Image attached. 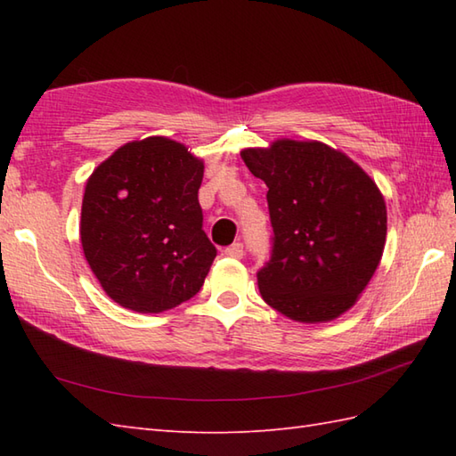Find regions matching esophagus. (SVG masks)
I'll return each instance as SVG.
<instances>
[{
  "instance_id": "obj_1",
  "label": "esophagus",
  "mask_w": 456,
  "mask_h": 456,
  "mask_svg": "<svg viewBox=\"0 0 456 456\" xmlns=\"http://www.w3.org/2000/svg\"><path fill=\"white\" fill-rule=\"evenodd\" d=\"M225 255L231 258H243L245 250H243V243H233L231 247L225 248Z\"/></svg>"
}]
</instances>
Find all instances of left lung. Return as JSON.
I'll list each match as a JSON object with an SVG mask.
<instances>
[{"label":"left lung","mask_w":456,"mask_h":456,"mask_svg":"<svg viewBox=\"0 0 456 456\" xmlns=\"http://www.w3.org/2000/svg\"><path fill=\"white\" fill-rule=\"evenodd\" d=\"M268 186L273 255L258 289L276 312L322 323L351 309L384 253L386 203L345 152L319 141L278 139L240 152Z\"/></svg>","instance_id":"left-lung-1"}]
</instances>
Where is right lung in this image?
<instances>
[{"mask_svg": "<svg viewBox=\"0 0 456 456\" xmlns=\"http://www.w3.org/2000/svg\"><path fill=\"white\" fill-rule=\"evenodd\" d=\"M203 160L167 137L133 141L86 182L84 256L113 302L160 314L200 292L217 248L203 233Z\"/></svg>", "mask_w": 456, "mask_h": 456, "instance_id": "right-lung-1", "label": "right lung"}]
</instances>
